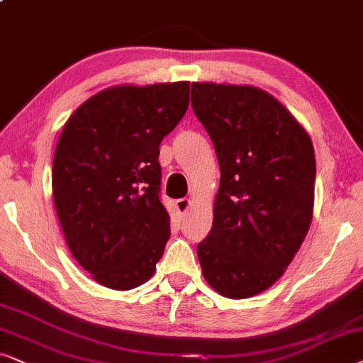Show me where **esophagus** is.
Wrapping results in <instances>:
<instances>
[{
	"instance_id": "34e87169",
	"label": "esophagus",
	"mask_w": 363,
	"mask_h": 363,
	"mask_svg": "<svg viewBox=\"0 0 363 363\" xmlns=\"http://www.w3.org/2000/svg\"><path fill=\"white\" fill-rule=\"evenodd\" d=\"M191 204H192V201L191 199H179V201H176V209H177V213L181 214V216H184L187 211H189V208H191Z\"/></svg>"
}]
</instances>
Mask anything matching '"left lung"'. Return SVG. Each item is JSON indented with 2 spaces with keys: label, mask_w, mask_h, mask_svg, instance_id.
Instances as JSON below:
<instances>
[{
  "label": "left lung",
  "mask_w": 363,
  "mask_h": 363,
  "mask_svg": "<svg viewBox=\"0 0 363 363\" xmlns=\"http://www.w3.org/2000/svg\"><path fill=\"white\" fill-rule=\"evenodd\" d=\"M191 102L221 171L213 228L197 245L204 279L226 298L255 296L283 277L310 229L313 144L258 86L194 82Z\"/></svg>",
  "instance_id": "obj_1"
}]
</instances>
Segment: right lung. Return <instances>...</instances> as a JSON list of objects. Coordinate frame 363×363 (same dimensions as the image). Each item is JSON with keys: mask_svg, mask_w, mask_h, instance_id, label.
I'll return each instance as SVG.
<instances>
[{"mask_svg": "<svg viewBox=\"0 0 363 363\" xmlns=\"http://www.w3.org/2000/svg\"><path fill=\"white\" fill-rule=\"evenodd\" d=\"M189 82L116 85L85 100L53 157V203L73 258L110 290L140 286L171 236L159 145L184 117Z\"/></svg>", "mask_w": 363, "mask_h": 363, "instance_id": "obj_1", "label": "right lung"}]
</instances>
